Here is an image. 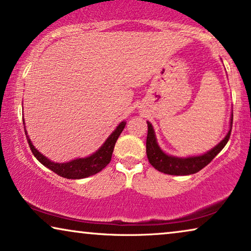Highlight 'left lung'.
Here are the masks:
<instances>
[{"instance_id": "8db88e82", "label": "left lung", "mask_w": 251, "mask_h": 251, "mask_svg": "<svg viewBox=\"0 0 251 251\" xmlns=\"http://www.w3.org/2000/svg\"><path fill=\"white\" fill-rule=\"evenodd\" d=\"M233 123V116L231 120V129ZM149 131H147L146 139V154L149 157V162L155 168L156 170L167 175H176V176H184V175H192L200 171L202 168H204L212 161V159L224 149V146L227 144L229 136H231V130L227 135L217 146H215L208 153L200 156L193 157H175L171 155H167L163 153L157 145L155 135H154L153 126L150 122H147Z\"/></svg>"}]
</instances>
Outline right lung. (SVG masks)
Segmentation results:
<instances>
[{"label":"right lung","mask_w":251,"mask_h":251,"mask_svg":"<svg viewBox=\"0 0 251 251\" xmlns=\"http://www.w3.org/2000/svg\"><path fill=\"white\" fill-rule=\"evenodd\" d=\"M126 126V122H121L118 126L111 136L108 137L107 140L104 143L100 149H99L97 152L92 154L89 157H84V159H76L71 161V162L66 163H54L51 162L50 160H48L46 156H43L39 151L35 150V147L33 146V144L30 143L28 139V136H27V142H28V145L30 147V151L34 154V156L36 157L37 160L40 161L43 166L49 168L50 170H52L53 173H56L59 176L67 178V179H81V178H85L89 176H92V175H96L99 171H101L104 168L107 166V164L111 162L113 150H114L115 143L118 140L119 136L121 135Z\"/></svg>","instance_id":"right-lung-1"}]
</instances>
